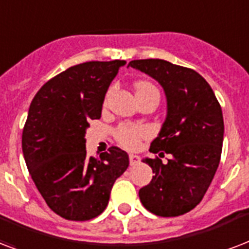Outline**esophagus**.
<instances>
[{
	"mask_svg": "<svg viewBox=\"0 0 249 249\" xmlns=\"http://www.w3.org/2000/svg\"><path fill=\"white\" fill-rule=\"evenodd\" d=\"M140 160H141V158H140L138 155L129 154V162H130V164H132V166H134V164H138V163H140Z\"/></svg>",
	"mask_w": 249,
	"mask_h": 249,
	"instance_id": "obj_1",
	"label": "esophagus"
}]
</instances>
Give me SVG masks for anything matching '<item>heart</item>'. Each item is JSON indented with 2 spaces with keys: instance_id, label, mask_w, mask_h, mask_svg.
Instances as JSON below:
<instances>
[{
  "instance_id": "b5f03b06",
  "label": "heart",
  "mask_w": 249,
  "mask_h": 249,
  "mask_svg": "<svg viewBox=\"0 0 249 249\" xmlns=\"http://www.w3.org/2000/svg\"><path fill=\"white\" fill-rule=\"evenodd\" d=\"M137 94L145 92H158V89L150 82H140L136 85ZM159 94V92H158ZM149 136V130L142 125H120L115 130L116 141L126 149H136L142 140Z\"/></svg>"
}]
</instances>
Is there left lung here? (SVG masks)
I'll list each match as a JSON object with an SVG mask.
<instances>
[{
  "label": "left lung",
  "instance_id": "1",
  "mask_svg": "<svg viewBox=\"0 0 249 249\" xmlns=\"http://www.w3.org/2000/svg\"><path fill=\"white\" fill-rule=\"evenodd\" d=\"M128 66L157 79L167 98L166 121L150 151L161 158L171 154V159L142 160L154 176L140 189V200L159 217L183 215L204 198L221 160V106L210 85L193 69L159 58L133 60Z\"/></svg>",
  "mask_w": 249,
  "mask_h": 249
}]
</instances>
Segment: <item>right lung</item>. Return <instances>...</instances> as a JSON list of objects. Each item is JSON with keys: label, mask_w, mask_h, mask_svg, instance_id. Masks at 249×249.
<instances>
[{"label": "right lung", "mask_w": 249, "mask_h": 249, "mask_svg": "<svg viewBox=\"0 0 249 249\" xmlns=\"http://www.w3.org/2000/svg\"><path fill=\"white\" fill-rule=\"evenodd\" d=\"M126 62L89 61L49 79L32 99L22 134L28 172L51 210L68 221H89L107 208L111 189L129 166L112 146L99 158L86 151L89 121L100 119L112 79Z\"/></svg>", "instance_id": "right-lung-1"}]
</instances>
